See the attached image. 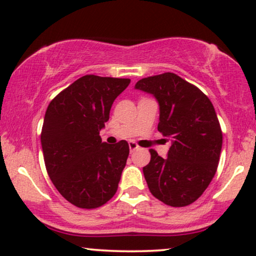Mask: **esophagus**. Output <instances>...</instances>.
I'll use <instances>...</instances> for the list:
<instances>
[{
  "mask_svg": "<svg viewBox=\"0 0 256 256\" xmlns=\"http://www.w3.org/2000/svg\"><path fill=\"white\" fill-rule=\"evenodd\" d=\"M128 148H130V151L131 152H134L136 150H138V145L134 143V142H130V143H128Z\"/></svg>",
  "mask_w": 256,
  "mask_h": 256,
  "instance_id": "34e87169",
  "label": "esophagus"
}]
</instances>
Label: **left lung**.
Here are the masks:
<instances>
[{
	"mask_svg": "<svg viewBox=\"0 0 256 256\" xmlns=\"http://www.w3.org/2000/svg\"><path fill=\"white\" fill-rule=\"evenodd\" d=\"M134 88L157 100L158 131L171 143L166 158L150 150V163L143 168L148 189L168 206L192 204L218 166L222 131L214 106L202 90L174 73L144 78Z\"/></svg>",
	"mask_w": 256,
	"mask_h": 256,
	"instance_id": "1",
	"label": "left lung"
}]
</instances>
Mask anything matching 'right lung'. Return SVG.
Listing matches in <instances>:
<instances>
[{
	"label": "right lung",
	"instance_id": "right-lung-1",
	"mask_svg": "<svg viewBox=\"0 0 256 256\" xmlns=\"http://www.w3.org/2000/svg\"><path fill=\"white\" fill-rule=\"evenodd\" d=\"M130 79L85 76L48 105L41 132L44 164L54 186L76 206L93 209L114 196L128 144L110 145L99 132Z\"/></svg>",
	"mask_w": 256,
	"mask_h": 256
}]
</instances>
